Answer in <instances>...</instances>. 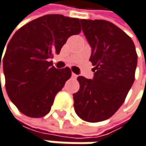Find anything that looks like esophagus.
I'll return each mask as SVG.
<instances>
[{"instance_id":"obj_1","label":"esophagus","mask_w":146,"mask_h":146,"mask_svg":"<svg viewBox=\"0 0 146 146\" xmlns=\"http://www.w3.org/2000/svg\"><path fill=\"white\" fill-rule=\"evenodd\" d=\"M72 77L74 78V79H76V78L78 77V75H77V74H74V72H72Z\"/></svg>"}]
</instances>
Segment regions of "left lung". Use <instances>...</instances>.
Returning <instances> with one entry per match:
<instances>
[{
	"instance_id": "1",
	"label": "left lung",
	"mask_w": 146,
	"mask_h": 146,
	"mask_svg": "<svg viewBox=\"0 0 146 146\" xmlns=\"http://www.w3.org/2000/svg\"><path fill=\"white\" fill-rule=\"evenodd\" d=\"M92 47L93 80L77 78L74 110L84 121L102 122L123 103L135 80L137 55L132 39L114 23L104 20H80Z\"/></svg>"
}]
</instances>
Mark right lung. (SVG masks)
<instances>
[{
  "label": "right lung",
  "mask_w": 146,
  "mask_h": 146,
  "mask_svg": "<svg viewBox=\"0 0 146 146\" xmlns=\"http://www.w3.org/2000/svg\"><path fill=\"white\" fill-rule=\"evenodd\" d=\"M80 31L78 18L46 15L14 34L1 66L7 94L20 112L30 117H43L50 112L55 95L72 72L69 67L55 68L49 58L58 54L68 37ZM3 51L0 50V68Z\"/></svg>",
  "instance_id": "add662e5"
}]
</instances>
